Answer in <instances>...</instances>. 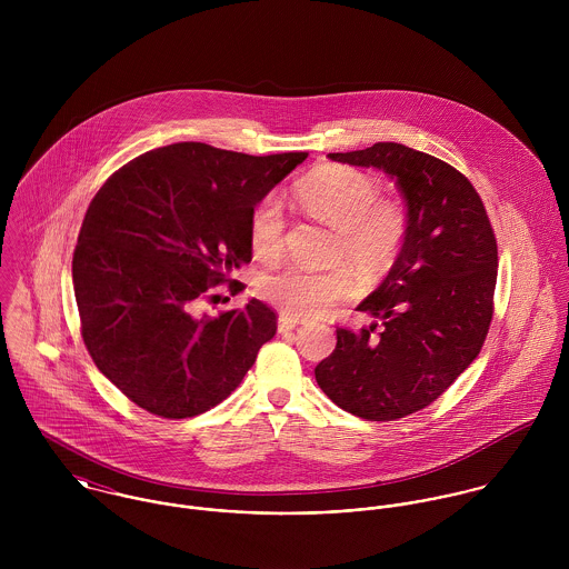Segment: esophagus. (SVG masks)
<instances>
[{
  "label": "esophagus",
  "instance_id": "1",
  "mask_svg": "<svg viewBox=\"0 0 569 569\" xmlns=\"http://www.w3.org/2000/svg\"><path fill=\"white\" fill-rule=\"evenodd\" d=\"M298 325H300L298 318H291V316H284V313L278 318V330L280 332H291Z\"/></svg>",
  "mask_w": 569,
  "mask_h": 569
}]
</instances>
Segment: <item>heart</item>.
Segmentation results:
<instances>
[{"instance_id":"1","label":"heart","mask_w":569,"mask_h":569,"mask_svg":"<svg viewBox=\"0 0 569 569\" xmlns=\"http://www.w3.org/2000/svg\"><path fill=\"white\" fill-rule=\"evenodd\" d=\"M305 210L335 228L332 260L350 262L368 282L386 278L397 264L407 237L401 201L379 197V183L363 170L328 163L296 186ZM284 212L276 197L258 201L249 217V247L262 262L280 258L284 247ZM258 293L293 318H318L357 293V278L348 264L322 271L287 267L258 280Z\"/></svg>"}]
</instances>
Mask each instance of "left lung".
<instances>
[{
	"instance_id": "obj_1",
	"label": "left lung",
	"mask_w": 569,
	"mask_h": 569,
	"mask_svg": "<svg viewBox=\"0 0 569 569\" xmlns=\"http://www.w3.org/2000/svg\"><path fill=\"white\" fill-rule=\"evenodd\" d=\"M388 172L407 206L401 256L357 311L377 322L337 328L316 368L326 397L366 420H397L433 403L480 355L492 320L497 241L473 183L453 166L397 142L328 153Z\"/></svg>"
}]
</instances>
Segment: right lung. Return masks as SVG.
Wrapping results in <instances>:
<instances>
[{"label":"right lung","instance_id":"1","mask_svg":"<svg viewBox=\"0 0 569 569\" xmlns=\"http://www.w3.org/2000/svg\"><path fill=\"white\" fill-rule=\"evenodd\" d=\"M307 156L177 142L124 163L96 192L72 258L82 341L136 406L162 418L219 406L276 335L260 300L217 318L194 316V305L251 260L253 206Z\"/></svg>","mask_w":569,"mask_h":569}]
</instances>
